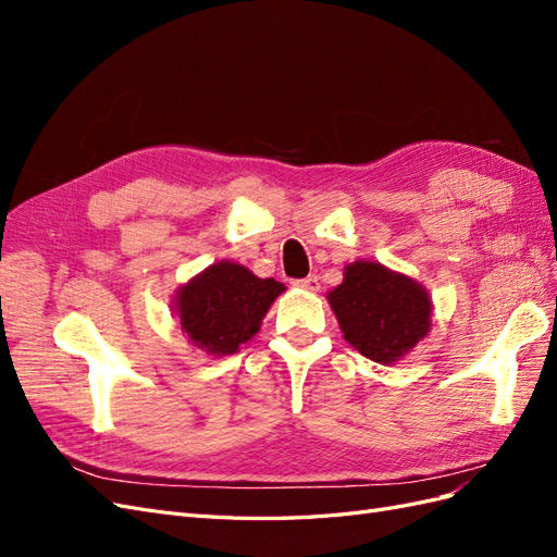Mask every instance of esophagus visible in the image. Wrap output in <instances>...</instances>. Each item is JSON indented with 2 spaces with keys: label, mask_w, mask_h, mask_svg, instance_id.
<instances>
[{
  "label": "esophagus",
  "mask_w": 557,
  "mask_h": 557,
  "mask_svg": "<svg viewBox=\"0 0 557 557\" xmlns=\"http://www.w3.org/2000/svg\"><path fill=\"white\" fill-rule=\"evenodd\" d=\"M295 285H297V288H301V290H309V293H318V290H320V281H318V276L299 278V281H295Z\"/></svg>",
  "instance_id": "obj_1"
}]
</instances>
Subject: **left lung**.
I'll use <instances>...</instances> for the list:
<instances>
[{
  "mask_svg": "<svg viewBox=\"0 0 557 557\" xmlns=\"http://www.w3.org/2000/svg\"><path fill=\"white\" fill-rule=\"evenodd\" d=\"M344 339L379 364H395L432 330V297L423 283L381 262L356 260L327 293Z\"/></svg>",
  "mask_w": 557,
  "mask_h": 557,
  "instance_id": "left-lung-1",
  "label": "left lung"
}]
</instances>
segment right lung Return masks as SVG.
<instances>
[{
	"mask_svg": "<svg viewBox=\"0 0 557 557\" xmlns=\"http://www.w3.org/2000/svg\"><path fill=\"white\" fill-rule=\"evenodd\" d=\"M281 293H285L283 283L260 278L239 262L221 260L181 285L172 311L197 350L225 358L260 332Z\"/></svg>",
	"mask_w": 557,
	"mask_h": 557,
	"instance_id": "right-lung-1",
	"label": "right lung"
}]
</instances>
